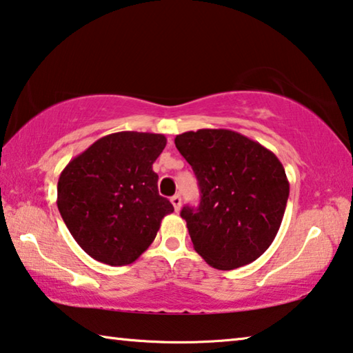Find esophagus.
I'll return each instance as SVG.
<instances>
[{
  "instance_id": "obj_1",
  "label": "esophagus",
  "mask_w": 353,
  "mask_h": 353,
  "mask_svg": "<svg viewBox=\"0 0 353 353\" xmlns=\"http://www.w3.org/2000/svg\"><path fill=\"white\" fill-rule=\"evenodd\" d=\"M170 202L173 205V208H175V211H180V208H181V197H180V195H173V197L170 199Z\"/></svg>"
}]
</instances>
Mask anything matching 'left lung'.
<instances>
[{
  "mask_svg": "<svg viewBox=\"0 0 353 353\" xmlns=\"http://www.w3.org/2000/svg\"><path fill=\"white\" fill-rule=\"evenodd\" d=\"M175 145L202 192L197 210H181L195 252L218 270L257 260L273 243L289 199L281 161L230 129L184 132Z\"/></svg>",
  "mask_w": 353,
  "mask_h": 353,
  "instance_id": "8db88e82",
  "label": "left lung"
}]
</instances>
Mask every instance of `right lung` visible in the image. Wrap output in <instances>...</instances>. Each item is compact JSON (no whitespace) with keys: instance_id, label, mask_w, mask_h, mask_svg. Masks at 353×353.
<instances>
[{"instance_id":"obj_1","label":"right lung","mask_w":353,"mask_h":353,"mask_svg":"<svg viewBox=\"0 0 353 353\" xmlns=\"http://www.w3.org/2000/svg\"><path fill=\"white\" fill-rule=\"evenodd\" d=\"M162 134H108L64 167L57 205L79 246L97 262L121 267L153 243L164 216L173 213L158 192L154 161Z\"/></svg>"}]
</instances>
